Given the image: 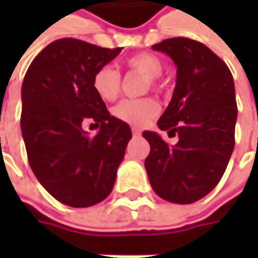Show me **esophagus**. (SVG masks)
Masks as SVG:
<instances>
[{
	"instance_id": "34e87169",
	"label": "esophagus",
	"mask_w": 258,
	"mask_h": 258,
	"mask_svg": "<svg viewBox=\"0 0 258 258\" xmlns=\"http://www.w3.org/2000/svg\"><path fill=\"white\" fill-rule=\"evenodd\" d=\"M132 134H134L135 136H141V134H142V132H141L138 127H132Z\"/></svg>"
}]
</instances>
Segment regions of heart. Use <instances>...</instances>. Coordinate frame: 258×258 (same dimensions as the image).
I'll return each instance as SVG.
<instances>
[{"mask_svg": "<svg viewBox=\"0 0 258 258\" xmlns=\"http://www.w3.org/2000/svg\"><path fill=\"white\" fill-rule=\"evenodd\" d=\"M124 66L127 70L139 73L148 79L145 89L149 87L155 92H161L162 86L158 82V77L162 75L164 64L158 55L152 53H138L131 55L124 60ZM92 86L96 94L104 102H113L120 93V75L109 66L100 67L93 76ZM159 112V104L151 97L135 99V100H122L113 107V116L124 123L142 126L148 123L151 119Z\"/></svg>", "mask_w": 258, "mask_h": 258, "instance_id": "heart-1", "label": "heart"}]
</instances>
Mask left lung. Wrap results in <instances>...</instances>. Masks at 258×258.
Masks as SVG:
<instances>
[{"instance_id": "obj_1", "label": "left lung", "mask_w": 258, "mask_h": 258, "mask_svg": "<svg viewBox=\"0 0 258 258\" xmlns=\"http://www.w3.org/2000/svg\"><path fill=\"white\" fill-rule=\"evenodd\" d=\"M152 48L166 53L176 64V86L158 127L176 135L178 142L169 146L158 134L145 131L142 136L151 145L145 168L161 198L192 204L217 186L233 154V75L214 51L191 38H166Z\"/></svg>"}]
</instances>
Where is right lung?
<instances>
[{"label":"right lung","instance_id":"add662e5","mask_svg":"<svg viewBox=\"0 0 258 258\" xmlns=\"http://www.w3.org/2000/svg\"><path fill=\"white\" fill-rule=\"evenodd\" d=\"M120 51L60 38L25 73L21 132L28 162L47 192L69 207L107 198L132 138L129 124L110 116L92 86L94 73ZM87 121L99 127L93 138L83 131Z\"/></svg>","mask_w":258,"mask_h":258}]
</instances>
